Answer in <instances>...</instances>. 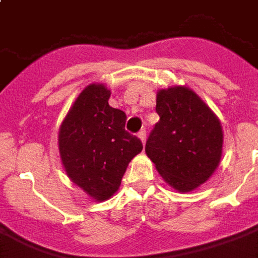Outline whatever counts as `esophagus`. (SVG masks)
I'll return each mask as SVG.
<instances>
[{
  "instance_id": "34e87169",
  "label": "esophagus",
  "mask_w": 258,
  "mask_h": 258,
  "mask_svg": "<svg viewBox=\"0 0 258 258\" xmlns=\"http://www.w3.org/2000/svg\"><path fill=\"white\" fill-rule=\"evenodd\" d=\"M138 137H140V140L142 141V144H145V141H146V131H145V130H141L140 133H138Z\"/></svg>"
}]
</instances>
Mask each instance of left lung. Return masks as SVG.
<instances>
[{"mask_svg": "<svg viewBox=\"0 0 258 258\" xmlns=\"http://www.w3.org/2000/svg\"><path fill=\"white\" fill-rule=\"evenodd\" d=\"M156 112L160 120L145 152L159 174L179 192L205 184L221 159L222 128L216 114L185 87L159 91Z\"/></svg>", "mask_w": 258, "mask_h": 258, "instance_id": "obj_1", "label": "left lung"}]
</instances>
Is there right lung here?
<instances>
[{"label":"right lung","instance_id":"add662e5","mask_svg":"<svg viewBox=\"0 0 258 258\" xmlns=\"http://www.w3.org/2000/svg\"><path fill=\"white\" fill-rule=\"evenodd\" d=\"M109 96L105 85H88L59 131L66 173L96 200L109 199L118 189L128 163L142 151L140 138L124 128L125 113L109 106Z\"/></svg>","mask_w":258,"mask_h":258}]
</instances>
